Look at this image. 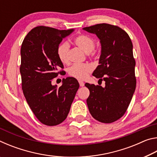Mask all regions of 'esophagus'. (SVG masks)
Instances as JSON below:
<instances>
[{"mask_svg": "<svg viewBox=\"0 0 157 157\" xmlns=\"http://www.w3.org/2000/svg\"><path fill=\"white\" fill-rule=\"evenodd\" d=\"M79 86H84V83L82 81H79Z\"/></svg>", "mask_w": 157, "mask_h": 157, "instance_id": "34e87169", "label": "esophagus"}]
</instances>
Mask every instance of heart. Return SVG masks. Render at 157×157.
I'll return each mask as SVG.
<instances>
[{"mask_svg":"<svg viewBox=\"0 0 157 157\" xmlns=\"http://www.w3.org/2000/svg\"><path fill=\"white\" fill-rule=\"evenodd\" d=\"M74 42L86 53L91 52L94 49L95 45L94 39L87 34H79L74 39ZM68 49L69 45L67 42L60 44L57 48L58 58L63 63L68 62ZM92 70V66L89 63H75L68 68V73L71 78L83 80L88 77Z\"/></svg>","mask_w":157,"mask_h":157,"instance_id":"obj_1","label":"heart"}]
</instances>
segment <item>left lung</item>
<instances>
[{"instance_id": "1", "label": "left lung", "mask_w": 157, "mask_h": 157, "mask_svg": "<svg viewBox=\"0 0 157 157\" xmlns=\"http://www.w3.org/2000/svg\"><path fill=\"white\" fill-rule=\"evenodd\" d=\"M83 30L95 34L100 40V65L93 75L105 81V86L85 84L90 95L86 103L90 113L103 123L115 122L128 108L136 89V62L129 36L118 26L100 23Z\"/></svg>"}]
</instances>
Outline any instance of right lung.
I'll return each instance as SVG.
<instances>
[{"instance_id":"obj_1","label":"right lung","mask_w":157,"mask_h":157,"mask_svg":"<svg viewBox=\"0 0 157 157\" xmlns=\"http://www.w3.org/2000/svg\"><path fill=\"white\" fill-rule=\"evenodd\" d=\"M74 30L37 26L28 33L21 48L20 73L23 94L36 118L48 126L57 125L70 111L79 83L76 79H63L59 88L53 78L62 75L63 68L57 48L63 38Z\"/></svg>"}]
</instances>
